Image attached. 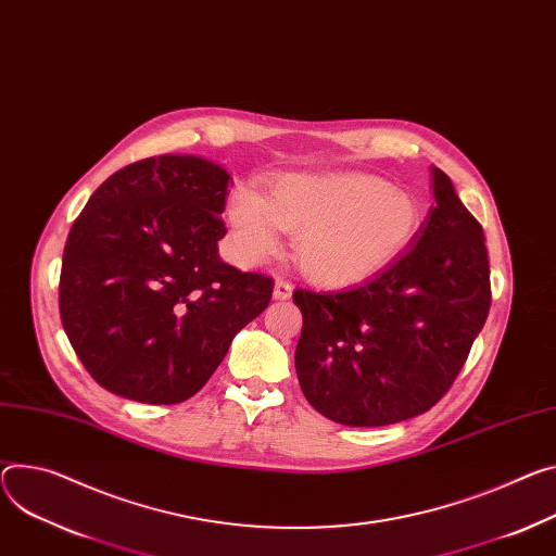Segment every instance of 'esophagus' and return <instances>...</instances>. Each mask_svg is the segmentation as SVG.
Masks as SVG:
<instances>
[{
    "mask_svg": "<svg viewBox=\"0 0 556 556\" xmlns=\"http://www.w3.org/2000/svg\"><path fill=\"white\" fill-rule=\"evenodd\" d=\"M273 296L279 299V301H286L292 296V286L286 281V279H277L275 283V290H273Z\"/></svg>",
    "mask_w": 556,
    "mask_h": 556,
    "instance_id": "1",
    "label": "esophagus"
}]
</instances>
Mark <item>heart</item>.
Returning a JSON list of instances; mask_svg holds the SVG:
<instances>
[{"instance_id":"obj_1","label":"heart","mask_w":556,"mask_h":556,"mask_svg":"<svg viewBox=\"0 0 556 556\" xmlns=\"http://www.w3.org/2000/svg\"><path fill=\"white\" fill-rule=\"evenodd\" d=\"M237 250L260 262L277 250V228L294 237V260L324 286L362 281L421 228L419 201L370 175H286L264 197L239 190L228 204Z\"/></svg>"}]
</instances>
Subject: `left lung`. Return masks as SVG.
I'll list each match as a JSON object with an SVG mask.
<instances>
[{
	"instance_id": "obj_1",
	"label": "left lung",
	"mask_w": 556,
	"mask_h": 556,
	"mask_svg": "<svg viewBox=\"0 0 556 556\" xmlns=\"http://www.w3.org/2000/svg\"><path fill=\"white\" fill-rule=\"evenodd\" d=\"M434 206L410 248L368 281L296 288L299 386L324 417L357 428L430 410L462 372L490 313L481 224L432 168Z\"/></svg>"
}]
</instances>
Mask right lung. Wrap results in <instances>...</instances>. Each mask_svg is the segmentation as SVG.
Segmentation results:
<instances>
[{"instance_id": "1", "label": "right lung", "mask_w": 556, "mask_h": 556, "mask_svg": "<svg viewBox=\"0 0 556 556\" xmlns=\"http://www.w3.org/2000/svg\"><path fill=\"white\" fill-rule=\"evenodd\" d=\"M228 181L208 160L148 157L111 175L75 219L60 315L84 368L113 394L190 399L270 304V277L217 255Z\"/></svg>"}]
</instances>
